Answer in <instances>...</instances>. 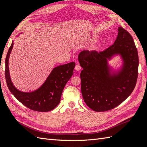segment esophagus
Segmentation results:
<instances>
[{
	"label": "esophagus",
	"mask_w": 147,
	"mask_h": 147,
	"mask_svg": "<svg viewBox=\"0 0 147 147\" xmlns=\"http://www.w3.org/2000/svg\"><path fill=\"white\" fill-rule=\"evenodd\" d=\"M75 70L76 71H80L81 70V69H82V67H81V66H80V64H77L76 65V66H75Z\"/></svg>",
	"instance_id": "1"
}]
</instances>
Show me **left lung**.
<instances>
[{
  "instance_id": "obj_1",
  "label": "left lung",
  "mask_w": 147,
  "mask_h": 147,
  "mask_svg": "<svg viewBox=\"0 0 147 147\" xmlns=\"http://www.w3.org/2000/svg\"><path fill=\"white\" fill-rule=\"evenodd\" d=\"M114 44L101 52H81L78 61L81 90L86 104L96 112L113 109L128 97L135 88L138 76V51L131 34L123 27L118 29ZM121 53L125 65L117 77L108 78L107 58Z\"/></svg>"
}]
</instances>
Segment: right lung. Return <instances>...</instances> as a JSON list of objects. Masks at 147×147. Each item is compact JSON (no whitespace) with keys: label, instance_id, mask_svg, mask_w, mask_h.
Returning <instances> with one entry per match:
<instances>
[{"label":"right lung","instance_id":"obj_1","mask_svg":"<svg viewBox=\"0 0 147 147\" xmlns=\"http://www.w3.org/2000/svg\"><path fill=\"white\" fill-rule=\"evenodd\" d=\"M12 47L13 42L5 57V76L9 90L22 104L31 110L43 112L53 110L60 102L64 86L73 76L75 62H71L55 67L43 85L36 91L21 92L13 86L9 75L8 61Z\"/></svg>","mask_w":147,"mask_h":147}]
</instances>
